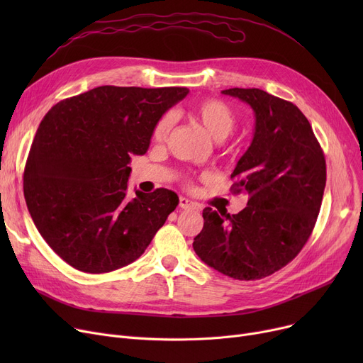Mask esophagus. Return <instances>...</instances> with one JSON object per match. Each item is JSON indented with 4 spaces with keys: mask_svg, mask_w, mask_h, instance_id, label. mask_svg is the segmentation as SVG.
Segmentation results:
<instances>
[{
    "mask_svg": "<svg viewBox=\"0 0 363 363\" xmlns=\"http://www.w3.org/2000/svg\"><path fill=\"white\" fill-rule=\"evenodd\" d=\"M179 207L181 208H199V204L197 203H194V201H191V200H188V199H185V197H181L179 199Z\"/></svg>",
    "mask_w": 363,
    "mask_h": 363,
    "instance_id": "34e87169",
    "label": "esophagus"
}]
</instances>
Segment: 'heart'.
Wrapping results in <instances>:
<instances>
[{
  "label": "heart",
  "instance_id": "heart-1",
  "mask_svg": "<svg viewBox=\"0 0 363 363\" xmlns=\"http://www.w3.org/2000/svg\"><path fill=\"white\" fill-rule=\"evenodd\" d=\"M194 118L206 128V130L216 141L225 140L228 135H231L237 128V114L235 111L220 100H206L200 103L193 110ZM175 118L172 113H166L157 121L152 129V140L156 143H164L169 137V133L174 128Z\"/></svg>",
  "mask_w": 363,
  "mask_h": 363
}]
</instances>
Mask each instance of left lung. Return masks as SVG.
<instances>
[{
    "label": "left lung",
    "mask_w": 363,
    "mask_h": 363,
    "mask_svg": "<svg viewBox=\"0 0 363 363\" xmlns=\"http://www.w3.org/2000/svg\"><path fill=\"white\" fill-rule=\"evenodd\" d=\"M222 94L255 111L253 141L231 175L234 193L244 191L249 201L237 215L206 207L193 247L218 272L253 281L284 268L309 240L325 189L327 164L297 106L257 88Z\"/></svg>",
    "instance_id": "1"
}]
</instances>
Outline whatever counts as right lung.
Listing matches in <instances>:
<instances>
[{
    "label": "right lung",
    "mask_w": 363,
    "mask_h": 363,
    "mask_svg": "<svg viewBox=\"0 0 363 363\" xmlns=\"http://www.w3.org/2000/svg\"><path fill=\"white\" fill-rule=\"evenodd\" d=\"M179 86L104 85L57 103L32 141L23 174L28 211L66 263L104 274L137 260L178 206L166 188L126 197L130 156L145 155Z\"/></svg>",
    "instance_id": "obj_1"
}]
</instances>
